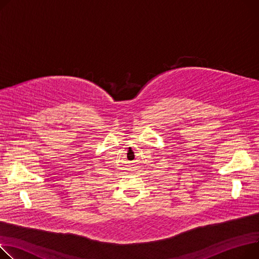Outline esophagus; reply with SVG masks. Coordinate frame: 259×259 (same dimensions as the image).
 Instances as JSON below:
<instances>
[{
  "instance_id": "1",
  "label": "esophagus",
  "mask_w": 259,
  "mask_h": 259,
  "mask_svg": "<svg viewBox=\"0 0 259 259\" xmlns=\"http://www.w3.org/2000/svg\"><path fill=\"white\" fill-rule=\"evenodd\" d=\"M131 170H134V169H132V168H131Z\"/></svg>"
}]
</instances>
